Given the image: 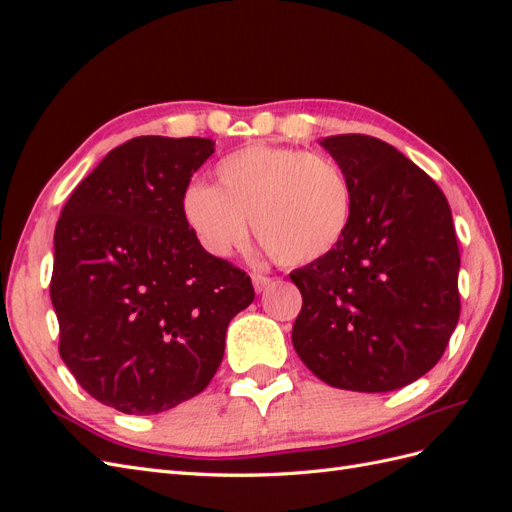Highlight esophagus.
<instances>
[{
	"label": "esophagus",
	"instance_id": "1",
	"mask_svg": "<svg viewBox=\"0 0 512 512\" xmlns=\"http://www.w3.org/2000/svg\"><path fill=\"white\" fill-rule=\"evenodd\" d=\"M271 282H273V280H271L269 275H262V273H254V275H252V284H254V290H256V292L267 290Z\"/></svg>",
	"mask_w": 512,
	"mask_h": 512
}]
</instances>
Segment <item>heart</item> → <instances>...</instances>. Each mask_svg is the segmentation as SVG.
Returning <instances> with one entry per match:
<instances>
[{
  "instance_id": "heart-1",
  "label": "heart",
  "mask_w": 512,
  "mask_h": 512,
  "mask_svg": "<svg viewBox=\"0 0 512 512\" xmlns=\"http://www.w3.org/2000/svg\"><path fill=\"white\" fill-rule=\"evenodd\" d=\"M215 185L190 183L181 196L185 222L205 250L226 258L256 239L284 267L331 254L348 232L354 190L344 168L322 153L250 145L213 168Z\"/></svg>"
}]
</instances>
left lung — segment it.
<instances>
[{
    "label": "left lung",
    "mask_w": 512,
    "mask_h": 512,
    "mask_svg": "<svg viewBox=\"0 0 512 512\" xmlns=\"http://www.w3.org/2000/svg\"><path fill=\"white\" fill-rule=\"evenodd\" d=\"M320 145L354 190L348 232L331 254L294 269L303 307L292 346L335 389H401L440 361L459 320V245L451 207L393 145L337 134Z\"/></svg>",
    "instance_id": "1"
}]
</instances>
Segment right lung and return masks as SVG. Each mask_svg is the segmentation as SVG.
Wrapping results in <instances>:
<instances>
[{
	"label": "right lung",
	"mask_w": 512,
	"mask_h": 512,
	"mask_svg": "<svg viewBox=\"0 0 512 512\" xmlns=\"http://www.w3.org/2000/svg\"><path fill=\"white\" fill-rule=\"evenodd\" d=\"M211 138L136 136L76 185L55 226L51 301L59 354L123 414H158L207 389L250 275L211 256L181 196Z\"/></svg>",
	"instance_id": "add662e5"
}]
</instances>
